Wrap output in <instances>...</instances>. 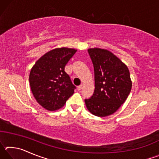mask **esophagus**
Listing matches in <instances>:
<instances>
[{
    "label": "esophagus",
    "mask_w": 159,
    "mask_h": 159,
    "mask_svg": "<svg viewBox=\"0 0 159 159\" xmlns=\"http://www.w3.org/2000/svg\"><path fill=\"white\" fill-rule=\"evenodd\" d=\"M82 86H83L82 85H80L78 86V90H81Z\"/></svg>",
    "instance_id": "34e87169"
}]
</instances>
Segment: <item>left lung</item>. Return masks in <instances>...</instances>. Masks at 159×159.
<instances>
[{"instance_id": "8db88e82", "label": "left lung", "mask_w": 159, "mask_h": 159, "mask_svg": "<svg viewBox=\"0 0 159 159\" xmlns=\"http://www.w3.org/2000/svg\"><path fill=\"white\" fill-rule=\"evenodd\" d=\"M95 72V91L85 99L87 109L99 117L114 114L130 93L132 82L127 66L109 51L100 48L88 50Z\"/></svg>"}]
</instances>
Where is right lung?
<instances>
[{
  "label": "right lung",
  "mask_w": 159,
  "mask_h": 159,
  "mask_svg": "<svg viewBox=\"0 0 159 159\" xmlns=\"http://www.w3.org/2000/svg\"><path fill=\"white\" fill-rule=\"evenodd\" d=\"M76 52L71 48H56L45 53L32 67L29 75L32 93L45 109L61 108L74 94L76 88L64 67Z\"/></svg>",
  "instance_id": "1"
}]
</instances>
